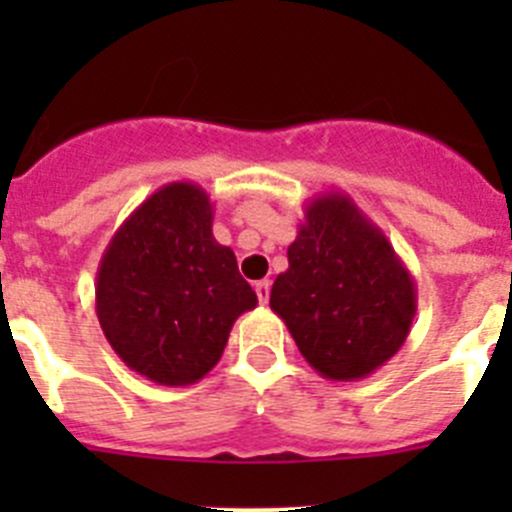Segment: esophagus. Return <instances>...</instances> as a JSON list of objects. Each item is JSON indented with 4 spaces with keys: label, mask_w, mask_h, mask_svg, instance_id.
<instances>
[{
    "label": "esophagus",
    "mask_w": 512,
    "mask_h": 512,
    "mask_svg": "<svg viewBox=\"0 0 512 512\" xmlns=\"http://www.w3.org/2000/svg\"><path fill=\"white\" fill-rule=\"evenodd\" d=\"M253 289H256V297H259L261 305H266V302H269V292H271L269 279H261V282H256L253 284Z\"/></svg>",
    "instance_id": "1"
}]
</instances>
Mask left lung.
<instances>
[{
  "label": "left lung",
  "instance_id": "8db88e82",
  "mask_svg": "<svg viewBox=\"0 0 512 512\" xmlns=\"http://www.w3.org/2000/svg\"><path fill=\"white\" fill-rule=\"evenodd\" d=\"M287 259L269 305L320 377L356 382L400 351L418 310L415 279L348 194L307 202Z\"/></svg>",
  "mask_w": 512,
  "mask_h": 512
}]
</instances>
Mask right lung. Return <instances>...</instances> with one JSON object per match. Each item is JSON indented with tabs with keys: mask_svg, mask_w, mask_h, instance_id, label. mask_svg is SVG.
Segmentation results:
<instances>
[{
	"mask_svg": "<svg viewBox=\"0 0 512 512\" xmlns=\"http://www.w3.org/2000/svg\"><path fill=\"white\" fill-rule=\"evenodd\" d=\"M212 215L200 184H164L130 212L99 261L104 338L133 372L164 387L200 382L235 320L259 305L235 253L215 241Z\"/></svg>",
	"mask_w": 512,
	"mask_h": 512,
	"instance_id": "obj_1",
	"label": "right lung"
}]
</instances>
